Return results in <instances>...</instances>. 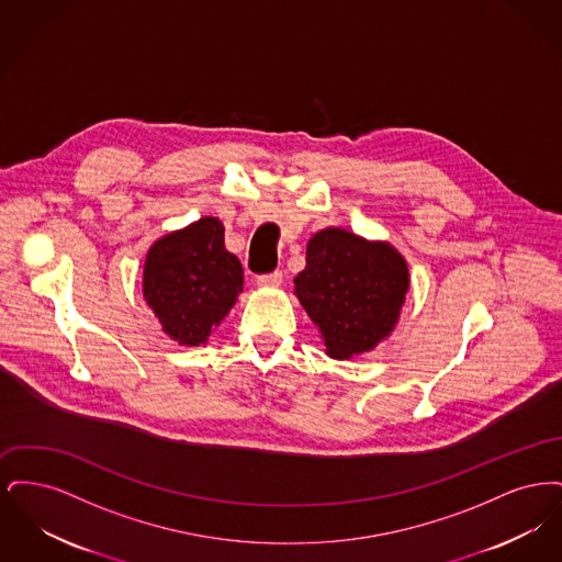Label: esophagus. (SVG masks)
<instances>
[{"label":"esophagus","instance_id":"obj_1","mask_svg":"<svg viewBox=\"0 0 562 562\" xmlns=\"http://www.w3.org/2000/svg\"><path fill=\"white\" fill-rule=\"evenodd\" d=\"M257 284L259 286H280L282 284V271H269V273H261V276H257Z\"/></svg>","mask_w":562,"mask_h":562}]
</instances>
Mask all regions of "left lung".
Masks as SVG:
<instances>
[{
	"label": "left lung",
	"instance_id": "obj_1",
	"mask_svg": "<svg viewBox=\"0 0 562 562\" xmlns=\"http://www.w3.org/2000/svg\"><path fill=\"white\" fill-rule=\"evenodd\" d=\"M406 289L408 269L390 244L335 227L310 240L307 266L294 278V294L321 326L333 358H351L385 339L398 321Z\"/></svg>",
	"mask_w": 562,
	"mask_h": 562
}]
</instances>
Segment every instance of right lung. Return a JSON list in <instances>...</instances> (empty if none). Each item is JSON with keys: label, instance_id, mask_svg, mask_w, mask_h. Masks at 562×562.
<instances>
[{"label": "right lung", "instance_id": "right-lung-1", "mask_svg": "<svg viewBox=\"0 0 562 562\" xmlns=\"http://www.w3.org/2000/svg\"><path fill=\"white\" fill-rule=\"evenodd\" d=\"M223 225L204 216L164 236L147 255L143 294L164 330L181 346H200L241 293L244 271L225 250Z\"/></svg>", "mask_w": 562, "mask_h": 562}]
</instances>
